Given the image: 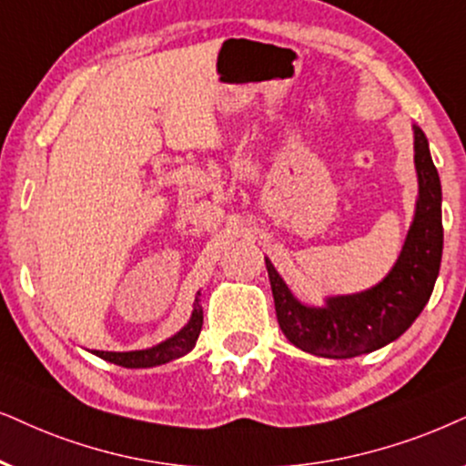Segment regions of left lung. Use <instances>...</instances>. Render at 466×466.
Segmentation results:
<instances>
[{
  "label": "left lung",
  "mask_w": 466,
  "mask_h": 466,
  "mask_svg": "<svg viewBox=\"0 0 466 466\" xmlns=\"http://www.w3.org/2000/svg\"><path fill=\"white\" fill-rule=\"evenodd\" d=\"M415 167L420 178L415 221L396 267L370 290L329 299L327 308H308L292 297L267 260L275 314L294 346L327 359H350L398 339L426 308L441 268L443 223L441 180L428 150V139L415 127Z\"/></svg>",
  "instance_id": "obj_1"
}]
</instances>
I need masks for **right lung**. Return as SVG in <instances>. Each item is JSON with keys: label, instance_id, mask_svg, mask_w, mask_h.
<instances>
[{"label": "right lung", "instance_id": "1", "mask_svg": "<svg viewBox=\"0 0 466 466\" xmlns=\"http://www.w3.org/2000/svg\"><path fill=\"white\" fill-rule=\"evenodd\" d=\"M202 322H204V311H202V305H199V292H198L191 320L187 322V327L182 329L180 333H176L174 338H169L167 341H163V344H158L155 349H148V350H133V352L94 350V355L105 359V361L122 365V368H152V365L167 363L172 361V359L182 357L185 352H189L193 346H196L198 335L202 331Z\"/></svg>", "mask_w": 466, "mask_h": 466}]
</instances>
